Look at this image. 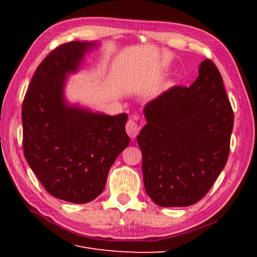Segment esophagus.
I'll return each mask as SVG.
<instances>
[{
	"instance_id": "1",
	"label": "esophagus",
	"mask_w": 257,
	"mask_h": 257,
	"mask_svg": "<svg viewBox=\"0 0 257 257\" xmlns=\"http://www.w3.org/2000/svg\"><path fill=\"white\" fill-rule=\"evenodd\" d=\"M125 128H126L127 135L132 139H134L139 134V126H138V124L134 120H128L127 123H126Z\"/></svg>"
}]
</instances>
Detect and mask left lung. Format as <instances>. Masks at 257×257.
Here are the masks:
<instances>
[{
  "instance_id": "1",
  "label": "left lung",
  "mask_w": 257,
  "mask_h": 257,
  "mask_svg": "<svg viewBox=\"0 0 257 257\" xmlns=\"http://www.w3.org/2000/svg\"><path fill=\"white\" fill-rule=\"evenodd\" d=\"M145 115L137 143L147 194L162 207L197 203L229 155L234 112L219 69L203 61L189 88H170L147 104Z\"/></svg>"
}]
</instances>
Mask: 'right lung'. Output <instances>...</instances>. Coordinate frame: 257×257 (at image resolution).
Wrapping results in <instances>:
<instances>
[{
    "instance_id": "1",
    "label": "right lung",
    "mask_w": 257,
    "mask_h": 257,
    "mask_svg": "<svg viewBox=\"0 0 257 257\" xmlns=\"http://www.w3.org/2000/svg\"><path fill=\"white\" fill-rule=\"evenodd\" d=\"M94 46L69 42L53 49L38 65L22 103L28 164L50 195L74 204L103 192L111 165L130 144L126 113H93L64 102L66 74Z\"/></svg>"
}]
</instances>
